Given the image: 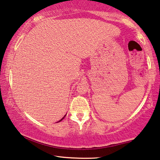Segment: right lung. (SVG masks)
<instances>
[{"instance_id":"1","label":"right lung","mask_w":160,"mask_h":160,"mask_svg":"<svg viewBox=\"0 0 160 160\" xmlns=\"http://www.w3.org/2000/svg\"><path fill=\"white\" fill-rule=\"evenodd\" d=\"M65 116H66V115H65V116H64V117H63V118H62L61 119V120H60V121H58V122H60V121H61V120H62V119H64V118H65Z\"/></svg>"}]
</instances>
